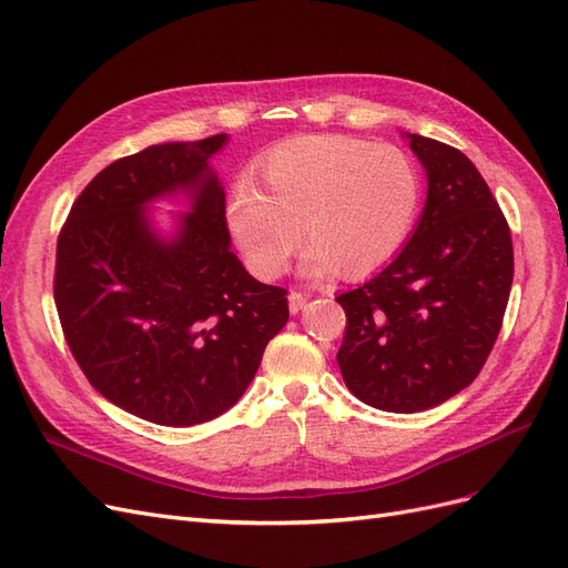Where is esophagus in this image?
Segmentation results:
<instances>
[{"instance_id": "34e87169", "label": "esophagus", "mask_w": 568, "mask_h": 568, "mask_svg": "<svg viewBox=\"0 0 568 568\" xmlns=\"http://www.w3.org/2000/svg\"><path fill=\"white\" fill-rule=\"evenodd\" d=\"M305 303H307V298H305V294H303V291H298V288H291L288 291V311L291 313H301L303 311V307H305Z\"/></svg>"}]
</instances>
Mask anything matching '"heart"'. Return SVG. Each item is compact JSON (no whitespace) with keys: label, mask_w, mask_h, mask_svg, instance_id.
I'll return each mask as SVG.
<instances>
[{"label":"heart","mask_w":568,"mask_h":568,"mask_svg":"<svg viewBox=\"0 0 568 568\" xmlns=\"http://www.w3.org/2000/svg\"><path fill=\"white\" fill-rule=\"evenodd\" d=\"M257 170L263 186L242 178L230 189L225 222L263 280L286 272L303 236L305 272L367 277L400 251L419 213V168L393 144L307 134L270 149Z\"/></svg>","instance_id":"obj_1"}]
</instances>
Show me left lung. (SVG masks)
Returning <instances> with one entry per match:
<instances>
[{
  "label": "left lung",
  "instance_id": "8db88e82",
  "mask_svg": "<svg viewBox=\"0 0 568 568\" xmlns=\"http://www.w3.org/2000/svg\"><path fill=\"white\" fill-rule=\"evenodd\" d=\"M426 170L415 234L376 277L336 298V353L363 403L412 415L467 388L500 334L514 280L509 225L486 180L455 146L405 134Z\"/></svg>",
  "mask_w": 568,
  "mask_h": 568
}]
</instances>
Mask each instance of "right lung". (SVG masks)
<instances>
[{"label": "right lung", "mask_w": 568, "mask_h": 568, "mask_svg": "<svg viewBox=\"0 0 568 568\" xmlns=\"http://www.w3.org/2000/svg\"><path fill=\"white\" fill-rule=\"evenodd\" d=\"M227 142H170L118 159L82 189L57 242L61 329L90 384L161 426L215 419L242 398L288 320L286 288L232 253L225 189L209 159ZM182 191L193 211L163 240L145 205Z\"/></svg>", "instance_id": "1"}]
</instances>
